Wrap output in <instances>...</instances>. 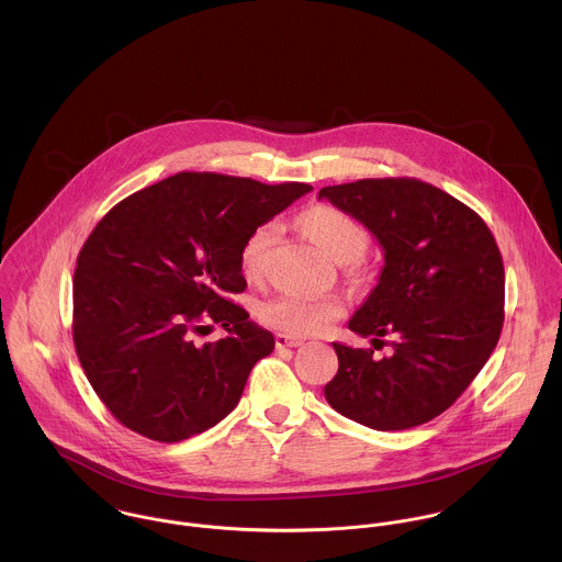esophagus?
<instances>
[{
    "mask_svg": "<svg viewBox=\"0 0 562 562\" xmlns=\"http://www.w3.org/2000/svg\"><path fill=\"white\" fill-rule=\"evenodd\" d=\"M274 341H277V348H296V346L305 344L303 337H294V335H288V333H277Z\"/></svg>",
    "mask_w": 562,
    "mask_h": 562,
    "instance_id": "34e87169",
    "label": "esophagus"
}]
</instances>
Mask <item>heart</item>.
I'll return each instance as SVG.
<instances>
[{
    "label": "heart",
    "instance_id": "obj_1",
    "mask_svg": "<svg viewBox=\"0 0 562 562\" xmlns=\"http://www.w3.org/2000/svg\"><path fill=\"white\" fill-rule=\"evenodd\" d=\"M296 229L314 241L328 257L339 261L344 274L352 281H361L368 274L366 248L370 244L368 227L355 216L330 203H312L294 218ZM272 227L261 225L248 234L240 248L241 272L248 279H259L266 270V257L272 241ZM346 312L339 296L307 299L299 294H279L261 303L259 318L270 328L288 335L305 337L321 333L330 322L341 318Z\"/></svg>",
    "mask_w": 562,
    "mask_h": 562
}]
</instances>
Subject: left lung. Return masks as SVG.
<instances>
[{
  "label": "left lung",
  "mask_w": 562,
  "mask_h": 562,
  "mask_svg": "<svg viewBox=\"0 0 562 562\" xmlns=\"http://www.w3.org/2000/svg\"><path fill=\"white\" fill-rule=\"evenodd\" d=\"M321 199L361 221L385 250L376 288L348 328L394 335V352L335 344L326 402L374 430L430 422L470 387L504 324V263L481 216L411 177L322 188Z\"/></svg>",
  "instance_id": "8db88e82"
}]
</instances>
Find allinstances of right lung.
Wrapping results in <instances>:
<instances>
[{
  "instance_id": "right-lung-1",
  "label": "right lung",
  "mask_w": 562,
  "mask_h": 562,
  "mask_svg": "<svg viewBox=\"0 0 562 562\" xmlns=\"http://www.w3.org/2000/svg\"><path fill=\"white\" fill-rule=\"evenodd\" d=\"M310 190L177 172L97 223L78 255L74 341L88 383L123 426L175 443L236 408L252 366L274 348L272 333L229 301L246 288L241 244ZM212 323L228 335L196 345Z\"/></svg>"
}]
</instances>
